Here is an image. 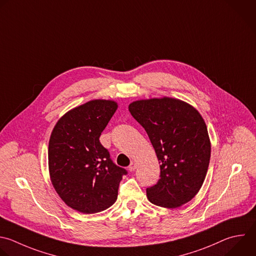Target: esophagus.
<instances>
[{"instance_id": "1", "label": "esophagus", "mask_w": 256, "mask_h": 256, "mask_svg": "<svg viewBox=\"0 0 256 256\" xmlns=\"http://www.w3.org/2000/svg\"><path fill=\"white\" fill-rule=\"evenodd\" d=\"M136 162H134V160H132L130 162V164L128 166V170H130V172H132V171H134V170L136 168Z\"/></svg>"}]
</instances>
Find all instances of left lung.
Returning <instances> with one entry per match:
<instances>
[{
	"mask_svg": "<svg viewBox=\"0 0 256 256\" xmlns=\"http://www.w3.org/2000/svg\"><path fill=\"white\" fill-rule=\"evenodd\" d=\"M128 110L146 132L160 162V178L146 189L148 201L172 209L188 203L201 189L210 162L203 118L189 104L166 96L134 102Z\"/></svg>",
	"mask_w": 256,
	"mask_h": 256,
	"instance_id": "8db88e82",
	"label": "left lung"
}]
</instances>
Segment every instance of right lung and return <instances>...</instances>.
I'll return each instance as SVG.
<instances>
[{"mask_svg":"<svg viewBox=\"0 0 256 256\" xmlns=\"http://www.w3.org/2000/svg\"><path fill=\"white\" fill-rule=\"evenodd\" d=\"M118 110L114 100H94L67 112L49 140L51 183L70 208L94 214L118 199L124 168L112 162L100 136Z\"/></svg>","mask_w":256,"mask_h":256,"instance_id":"obj_1","label":"right lung"}]
</instances>
